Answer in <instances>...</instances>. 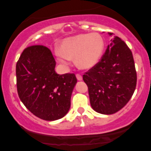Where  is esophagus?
<instances>
[{
    "mask_svg": "<svg viewBox=\"0 0 151 151\" xmlns=\"http://www.w3.org/2000/svg\"><path fill=\"white\" fill-rule=\"evenodd\" d=\"M76 77H77V79L79 81H81V79H82V76H81V74H76Z\"/></svg>",
    "mask_w": 151,
    "mask_h": 151,
    "instance_id": "obj_1",
    "label": "esophagus"
}]
</instances>
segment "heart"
Here are the masks:
<instances>
[{"label":"heart","instance_id":"1","mask_svg":"<svg viewBox=\"0 0 151 151\" xmlns=\"http://www.w3.org/2000/svg\"><path fill=\"white\" fill-rule=\"evenodd\" d=\"M104 48L103 38L97 33L80 34L64 40L61 51L56 55L60 62L67 65L74 59L79 68L88 70L99 61Z\"/></svg>","mask_w":151,"mask_h":151}]
</instances>
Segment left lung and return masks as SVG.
<instances>
[{
	"label": "left lung",
	"mask_w": 151,
	"mask_h": 151,
	"mask_svg": "<svg viewBox=\"0 0 151 151\" xmlns=\"http://www.w3.org/2000/svg\"><path fill=\"white\" fill-rule=\"evenodd\" d=\"M83 80L88 86L91 107L96 112L113 114L125 106L137 81L133 57L127 45L119 37L111 40L100 61L84 73Z\"/></svg>",
	"instance_id": "obj_1"
}]
</instances>
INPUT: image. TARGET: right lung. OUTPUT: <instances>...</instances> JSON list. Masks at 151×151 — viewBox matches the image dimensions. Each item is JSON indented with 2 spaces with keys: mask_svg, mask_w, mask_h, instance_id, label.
Instances as JSON below:
<instances>
[{
  "mask_svg": "<svg viewBox=\"0 0 151 151\" xmlns=\"http://www.w3.org/2000/svg\"><path fill=\"white\" fill-rule=\"evenodd\" d=\"M55 65L51 50L43 45L26 47L16 64L19 98L31 113L45 121L67 114L77 81L73 73L57 74Z\"/></svg>",
  "mask_w": 151,
  "mask_h": 151,
  "instance_id": "right-lung-1",
  "label": "right lung"
}]
</instances>
